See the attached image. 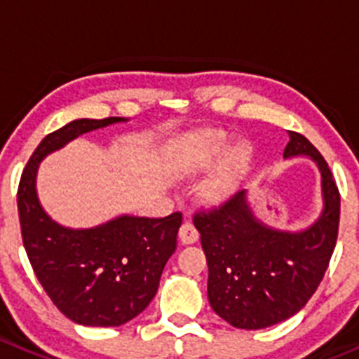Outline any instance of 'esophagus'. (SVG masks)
<instances>
[{"mask_svg": "<svg viewBox=\"0 0 359 359\" xmlns=\"http://www.w3.org/2000/svg\"><path fill=\"white\" fill-rule=\"evenodd\" d=\"M179 239L182 244H193L198 241V230L191 225L189 221H186L179 230Z\"/></svg>", "mask_w": 359, "mask_h": 359, "instance_id": "34e87169", "label": "esophagus"}]
</instances>
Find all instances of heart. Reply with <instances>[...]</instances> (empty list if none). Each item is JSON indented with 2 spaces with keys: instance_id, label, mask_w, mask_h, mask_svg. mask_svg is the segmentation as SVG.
<instances>
[{
  "instance_id": "b5f03b06",
  "label": "heart",
  "mask_w": 359,
  "mask_h": 359,
  "mask_svg": "<svg viewBox=\"0 0 359 359\" xmlns=\"http://www.w3.org/2000/svg\"><path fill=\"white\" fill-rule=\"evenodd\" d=\"M230 140L226 138L223 133L217 130H202L193 138L191 142V149H193V161H195L196 168H209L219 159L223 154L229 150ZM250 147L241 143L237 145L225 163L221 164L219 168L210 175V179L203 184L202 193L205 200L210 203L225 202L226 198L232 196L236 191L237 180L243 175L246 170L248 163H250Z\"/></svg>"
}]
</instances>
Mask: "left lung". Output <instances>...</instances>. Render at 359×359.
<instances>
[{
  "mask_svg": "<svg viewBox=\"0 0 359 359\" xmlns=\"http://www.w3.org/2000/svg\"><path fill=\"white\" fill-rule=\"evenodd\" d=\"M299 156L310 157L323 179V212L308 229L287 232L267 226L251 210L246 189L193 217L209 266L210 306L239 330H264L296 316L330 266L340 193L319 150L303 134L289 130L283 157Z\"/></svg>",
  "mask_w": 359,
  "mask_h": 359,
  "instance_id": "left-lung-1",
  "label": "left lung"
}]
</instances>
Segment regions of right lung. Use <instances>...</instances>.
<instances>
[{
    "label": "right lung",
    "mask_w": 359,
    "mask_h": 359,
    "mask_svg": "<svg viewBox=\"0 0 359 359\" xmlns=\"http://www.w3.org/2000/svg\"><path fill=\"white\" fill-rule=\"evenodd\" d=\"M118 122L127 118H79L48 134L19 182L22 243L35 276L63 316L83 326H122L149 306L182 223L180 212L166 217L123 214L93 229H69L40 205V161L81 134Z\"/></svg>",
    "instance_id": "obj_1"
}]
</instances>
